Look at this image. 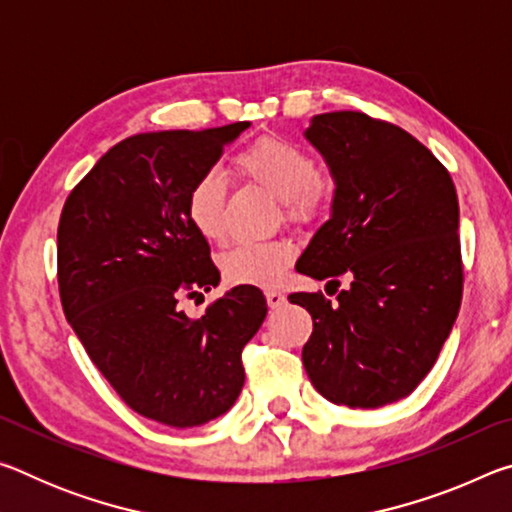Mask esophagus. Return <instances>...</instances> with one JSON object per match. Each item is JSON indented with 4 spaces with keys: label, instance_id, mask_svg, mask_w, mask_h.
Returning a JSON list of instances; mask_svg holds the SVG:
<instances>
[{
    "label": "esophagus",
    "instance_id": "34e87169",
    "mask_svg": "<svg viewBox=\"0 0 512 512\" xmlns=\"http://www.w3.org/2000/svg\"><path fill=\"white\" fill-rule=\"evenodd\" d=\"M264 293H266V302H268V307H271V309L284 305V293H282L280 289H266Z\"/></svg>",
    "mask_w": 512,
    "mask_h": 512
}]
</instances>
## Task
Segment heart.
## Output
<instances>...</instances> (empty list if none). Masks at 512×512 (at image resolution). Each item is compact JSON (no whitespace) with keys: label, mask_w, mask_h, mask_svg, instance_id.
I'll use <instances>...</instances> for the list:
<instances>
[{"label":"heart","mask_w":512,"mask_h":512,"mask_svg":"<svg viewBox=\"0 0 512 512\" xmlns=\"http://www.w3.org/2000/svg\"><path fill=\"white\" fill-rule=\"evenodd\" d=\"M235 173L280 198L282 212L291 223H314L332 201V183L318 173L314 155L280 137H259L246 146L235 158ZM225 198L228 187L216 171L203 173L187 194V219L210 244H221L228 235ZM296 253L298 248L289 237L244 241L221 255V273L232 284L271 287L291 266Z\"/></svg>","instance_id":"1"}]
</instances>
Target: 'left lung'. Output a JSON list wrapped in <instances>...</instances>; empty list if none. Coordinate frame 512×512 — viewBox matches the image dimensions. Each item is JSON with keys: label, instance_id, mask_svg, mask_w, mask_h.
Masks as SVG:
<instances>
[{"label": "left lung", "instance_id": "1", "mask_svg": "<svg viewBox=\"0 0 512 512\" xmlns=\"http://www.w3.org/2000/svg\"><path fill=\"white\" fill-rule=\"evenodd\" d=\"M305 135L336 192L296 271L350 287L289 296L314 318L302 363L325 400L377 409L427 377L461 309L456 187L427 146L366 112L316 115Z\"/></svg>", "mask_w": 512, "mask_h": 512}]
</instances>
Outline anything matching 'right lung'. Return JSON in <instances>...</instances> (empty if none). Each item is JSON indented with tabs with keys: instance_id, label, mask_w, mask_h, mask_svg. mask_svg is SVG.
Wrapping results in <instances>:
<instances>
[{
	"instance_id": "add662e5",
	"label": "right lung",
	"mask_w": 512,
	"mask_h": 512,
	"mask_svg": "<svg viewBox=\"0 0 512 512\" xmlns=\"http://www.w3.org/2000/svg\"><path fill=\"white\" fill-rule=\"evenodd\" d=\"M248 126L126 137L60 212L58 291L69 325L121 400L169 427H198L235 404L246 379L241 350L268 311L250 284L201 318L180 309V298L221 280L187 219V194Z\"/></svg>"
}]
</instances>
